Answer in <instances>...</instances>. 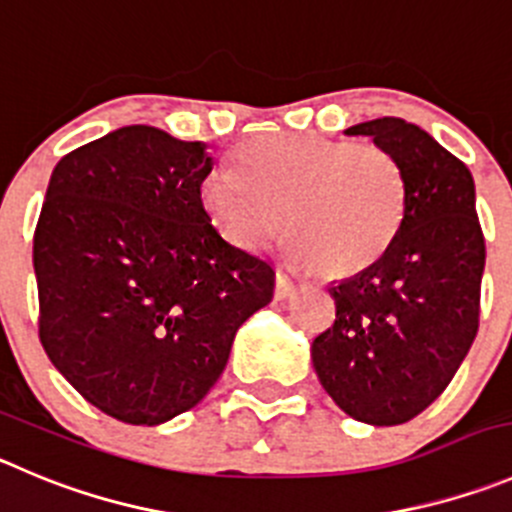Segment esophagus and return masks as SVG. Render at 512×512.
Here are the masks:
<instances>
[{
    "mask_svg": "<svg viewBox=\"0 0 512 512\" xmlns=\"http://www.w3.org/2000/svg\"><path fill=\"white\" fill-rule=\"evenodd\" d=\"M293 290H295L293 280H290L288 275H283V272H278V275H275V300L290 298V295H293Z\"/></svg>",
    "mask_w": 512,
    "mask_h": 512,
    "instance_id": "esophagus-1",
    "label": "esophagus"
}]
</instances>
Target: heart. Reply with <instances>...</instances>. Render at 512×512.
<instances>
[{
    "label": "heart",
    "mask_w": 512,
    "mask_h": 512,
    "mask_svg": "<svg viewBox=\"0 0 512 512\" xmlns=\"http://www.w3.org/2000/svg\"><path fill=\"white\" fill-rule=\"evenodd\" d=\"M202 204L232 245L255 250L283 224L293 260L321 278H351L394 242L407 176L376 143L278 133L247 143L234 156V174H209Z\"/></svg>",
    "instance_id": "1"
}]
</instances>
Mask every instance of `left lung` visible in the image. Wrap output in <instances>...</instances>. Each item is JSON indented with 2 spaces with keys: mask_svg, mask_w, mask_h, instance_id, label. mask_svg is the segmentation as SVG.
Instances as JSON below:
<instances>
[{
  "mask_svg": "<svg viewBox=\"0 0 512 512\" xmlns=\"http://www.w3.org/2000/svg\"><path fill=\"white\" fill-rule=\"evenodd\" d=\"M343 133L371 136L399 159L407 207L384 257L328 288L336 321L310 358L348 417L394 427L447 389L475 341L485 237L470 169L424 128L376 118Z\"/></svg>",
  "mask_w": 512,
  "mask_h": 512,
  "instance_id": "obj_1",
  "label": "left lung"
}]
</instances>
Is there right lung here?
Segmentation results:
<instances>
[{
    "label": "right lung",
    "mask_w": 512,
    "mask_h": 512,
    "mask_svg": "<svg viewBox=\"0 0 512 512\" xmlns=\"http://www.w3.org/2000/svg\"><path fill=\"white\" fill-rule=\"evenodd\" d=\"M207 143L123 126L62 156L35 229L40 341L83 399L126 424L189 412L227 366L275 270L202 204Z\"/></svg>",
    "instance_id": "obj_1"
}]
</instances>
